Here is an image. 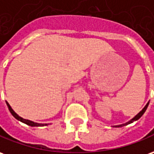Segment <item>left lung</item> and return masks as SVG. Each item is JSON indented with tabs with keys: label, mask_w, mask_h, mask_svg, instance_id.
Returning <instances> with one entry per match:
<instances>
[{
	"label": "left lung",
	"mask_w": 154,
	"mask_h": 154,
	"mask_svg": "<svg viewBox=\"0 0 154 154\" xmlns=\"http://www.w3.org/2000/svg\"><path fill=\"white\" fill-rule=\"evenodd\" d=\"M148 104H149V102H148V104H147V105H146V106H144L143 109V110H142V111H140L139 113H138V114H137V115L135 117H133V118H132V119L131 120V121H129V122H127V123L122 124V125H119V126H115V127H116V128H119V127H122V126H125V125H128V124L132 123V122H134V121H137V120H138V119H139L140 117H141V116H142L143 115V114H144V112H145V111H146V110H147V108H148Z\"/></svg>",
	"instance_id": "obj_1"
}]
</instances>
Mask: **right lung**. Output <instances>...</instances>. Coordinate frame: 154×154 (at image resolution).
Wrapping results in <instances>:
<instances>
[{
  "mask_svg": "<svg viewBox=\"0 0 154 154\" xmlns=\"http://www.w3.org/2000/svg\"><path fill=\"white\" fill-rule=\"evenodd\" d=\"M6 105H7V106H8V108H9V111H10V112L11 113V115L14 116L16 119L19 120L20 122H23V123L26 124V125H28V126H31V127H42V126H47L48 124H41V123H37V122H32V121H29V120H26V119H23L22 117H21V116H19L16 112H15L12 109H11V107L10 106V105L8 104V102L6 101Z\"/></svg>",
  "mask_w": 154,
  "mask_h": 154,
  "instance_id": "obj_1",
  "label": "right lung"
}]
</instances>
